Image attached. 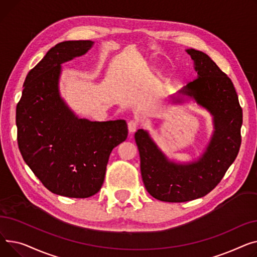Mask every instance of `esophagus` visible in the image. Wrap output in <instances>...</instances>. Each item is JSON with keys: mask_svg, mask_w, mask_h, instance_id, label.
I'll use <instances>...</instances> for the list:
<instances>
[{"mask_svg": "<svg viewBox=\"0 0 257 257\" xmlns=\"http://www.w3.org/2000/svg\"><path fill=\"white\" fill-rule=\"evenodd\" d=\"M140 125V121L138 119H132L130 120V121L127 122V128H128V132L130 133H134L138 130Z\"/></svg>", "mask_w": 257, "mask_h": 257, "instance_id": "esophagus-1", "label": "esophagus"}]
</instances>
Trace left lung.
I'll use <instances>...</instances> for the list:
<instances>
[{"label":"left lung","mask_w":257,"mask_h":257,"mask_svg":"<svg viewBox=\"0 0 257 257\" xmlns=\"http://www.w3.org/2000/svg\"><path fill=\"white\" fill-rule=\"evenodd\" d=\"M198 77L180 92L194 97L214 116L215 133L199 161L189 165L169 162L143 130L135 134L140 168L147 192L165 202H186L214 190L235 160L242 136L243 110L231 80L206 54L187 50Z\"/></svg>","instance_id":"8db88e82"}]
</instances>
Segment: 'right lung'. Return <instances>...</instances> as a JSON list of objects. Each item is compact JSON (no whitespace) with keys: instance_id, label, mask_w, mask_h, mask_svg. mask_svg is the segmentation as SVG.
Returning <instances> with one entry per match:
<instances>
[{"instance_id":"right-lung-1","label":"right lung","mask_w":257,"mask_h":257,"mask_svg":"<svg viewBox=\"0 0 257 257\" xmlns=\"http://www.w3.org/2000/svg\"><path fill=\"white\" fill-rule=\"evenodd\" d=\"M91 45L90 40L56 44L29 71L17 105L24 161L49 191L70 198H88L100 190L113 148L127 138L124 120L79 119L60 98V64Z\"/></svg>"}]
</instances>
